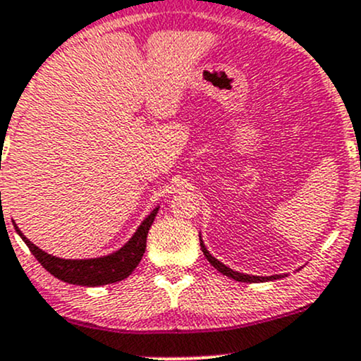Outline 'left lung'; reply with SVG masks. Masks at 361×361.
Returning <instances> with one entry per match:
<instances>
[{"mask_svg":"<svg viewBox=\"0 0 361 361\" xmlns=\"http://www.w3.org/2000/svg\"><path fill=\"white\" fill-rule=\"evenodd\" d=\"M202 246V251H204L205 258L210 261V264H212L214 268H217L219 271L222 273V275H227L231 276V279H234L235 281H250V283H258V281H267V280H275V279H280V276H251V275H244V273H238V271H233L231 268H227L226 264H222L221 261H217L214 258L212 255H210L209 251H207V247L204 246V243H200Z\"/></svg>","mask_w":361,"mask_h":361,"instance_id":"1","label":"left lung"}]
</instances>
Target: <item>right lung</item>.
I'll return each instance as SVG.
<instances>
[{"label":"right lung","instance_id":"obj_1","mask_svg":"<svg viewBox=\"0 0 361 361\" xmlns=\"http://www.w3.org/2000/svg\"><path fill=\"white\" fill-rule=\"evenodd\" d=\"M157 214V209L151 212V215L140 224L137 233L134 234V238L128 241L122 250L114 252V255L105 256V258H97V259H61L56 256L47 255L42 250L28 241L25 235L20 233V229L16 227V233L22 235L25 244L28 246V250L32 251V255L35 256L37 261L47 270L51 275L56 276L66 283L73 285H82V287H98V285H106V283H115L127 279L132 271L137 268L139 261L142 259L144 251H146V243H147V233L151 229L152 222Z\"/></svg>","mask_w":361,"mask_h":361}]
</instances>
